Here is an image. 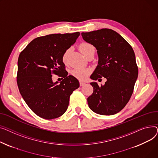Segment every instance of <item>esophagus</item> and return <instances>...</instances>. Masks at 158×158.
Segmentation results:
<instances>
[{
    "label": "esophagus",
    "instance_id": "1",
    "mask_svg": "<svg viewBox=\"0 0 158 158\" xmlns=\"http://www.w3.org/2000/svg\"><path fill=\"white\" fill-rule=\"evenodd\" d=\"M85 85V82H83V81H80V86H83V85Z\"/></svg>",
    "mask_w": 158,
    "mask_h": 158
}]
</instances>
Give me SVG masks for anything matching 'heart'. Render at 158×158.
<instances>
[{"mask_svg": "<svg viewBox=\"0 0 158 158\" xmlns=\"http://www.w3.org/2000/svg\"><path fill=\"white\" fill-rule=\"evenodd\" d=\"M79 49L85 57H87V55L90 53L92 52H95L96 51L94 46L93 45L86 42L81 43L79 45ZM70 52H71V48H67L62 53V61L64 64H67L68 62V59H69ZM90 73V70L89 69L81 68H75L71 71L72 75L80 80H86L89 77Z\"/></svg>", "mask_w": 158, "mask_h": 158, "instance_id": "b5f03b06", "label": "heart"}]
</instances>
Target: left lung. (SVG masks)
Instances as JSON below:
<instances>
[{
	"instance_id": "obj_1",
	"label": "left lung",
	"mask_w": 158,
	"mask_h": 158,
	"mask_svg": "<svg viewBox=\"0 0 158 158\" xmlns=\"http://www.w3.org/2000/svg\"><path fill=\"white\" fill-rule=\"evenodd\" d=\"M81 35L95 46L99 57L98 65L90 78L97 80L105 77L107 80L104 85L90 83L94 90L87 98L89 106L98 114H115L124 108L133 92L138 74L135 52L131 46L112 29L82 32Z\"/></svg>"
}]
</instances>
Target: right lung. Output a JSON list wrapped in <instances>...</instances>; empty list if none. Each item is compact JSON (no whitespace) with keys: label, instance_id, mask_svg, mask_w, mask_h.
<instances>
[{"label":"right lung","instance_id":"1","mask_svg":"<svg viewBox=\"0 0 158 158\" xmlns=\"http://www.w3.org/2000/svg\"><path fill=\"white\" fill-rule=\"evenodd\" d=\"M80 35L77 32L38 37L20 53L16 77L18 89L27 105L43 118L62 115L68 109L71 94L80 86L75 77L68 76L62 61L64 52ZM53 74L64 78L59 85L52 82Z\"/></svg>","mask_w":158,"mask_h":158}]
</instances>
